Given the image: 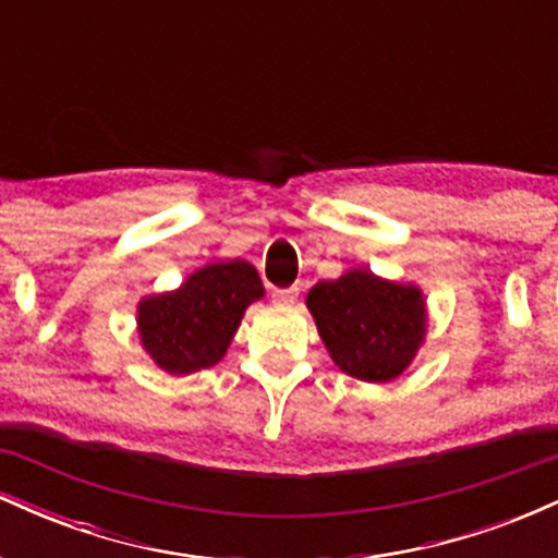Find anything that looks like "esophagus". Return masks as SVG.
Wrapping results in <instances>:
<instances>
[{
	"label": "esophagus",
	"instance_id": "1",
	"mask_svg": "<svg viewBox=\"0 0 558 558\" xmlns=\"http://www.w3.org/2000/svg\"><path fill=\"white\" fill-rule=\"evenodd\" d=\"M296 296H299V288L293 286V288H280V291H272V301L275 304H280V306H291L293 301H296Z\"/></svg>",
	"mask_w": 558,
	"mask_h": 558
}]
</instances>
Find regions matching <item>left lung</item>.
Returning <instances> with one entry per match:
<instances>
[{
  "mask_svg": "<svg viewBox=\"0 0 558 558\" xmlns=\"http://www.w3.org/2000/svg\"><path fill=\"white\" fill-rule=\"evenodd\" d=\"M306 310L330 360L364 383L396 380L417 356L427 332V304L420 286L393 283L369 270L319 280Z\"/></svg>",
  "mask_w": 558,
  "mask_h": 558,
  "instance_id": "left-lung-1",
  "label": "left lung"
}]
</instances>
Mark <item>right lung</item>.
<instances>
[{"label": "right lung", "instance_id": "1", "mask_svg": "<svg viewBox=\"0 0 558 558\" xmlns=\"http://www.w3.org/2000/svg\"><path fill=\"white\" fill-rule=\"evenodd\" d=\"M262 296L265 286L246 259L209 262L175 291L138 301L141 345L170 375L215 367L228 354L246 306Z\"/></svg>", "mask_w": 558, "mask_h": 558}]
</instances>
